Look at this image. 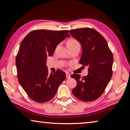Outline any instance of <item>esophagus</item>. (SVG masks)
<instances>
[{"label": "esophagus", "mask_w": 130, "mask_h": 130, "mask_svg": "<svg viewBox=\"0 0 130 130\" xmlns=\"http://www.w3.org/2000/svg\"><path fill=\"white\" fill-rule=\"evenodd\" d=\"M66 77H67V78H70V74L67 72V73H66Z\"/></svg>", "instance_id": "1"}]
</instances>
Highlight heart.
Here are the masks:
<instances>
[{
  "label": "heart",
  "instance_id": "heart-1",
  "mask_svg": "<svg viewBox=\"0 0 130 130\" xmlns=\"http://www.w3.org/2000/svg\"><path fill=\"white\" fill-rule=\"evenodd\" d=\"M76 43H78V42L76 40V39H71L68 41L67 45H68V44H76Z\"/></svg>",
  "mask_w": 130,
  "mask_h": 130
}]
</instances>
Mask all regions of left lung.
I'll list each match as a JSON object with an SVG mask.
<instances>
[{
	"label": "left lung",
	"instance_id": "obj_1",
	"mask_svg": "<svg viewBox=\"0 0 130 130\" xmlns=\"http://www.w3.org/2000/svg\"><path fill=\"white\" fill-rule=\"evenodd\" d=\"M69 32L82 47L79 63L88 67L87 76L81 77L77 74L70 76L77 84L72 93L84 102H92L102 95L111 80L113 61L112 53L105 38L93 28H77L70 30Z\"/></svg>",
	"mask_w": 130,
	"mask_h": 130
}]
</instances>
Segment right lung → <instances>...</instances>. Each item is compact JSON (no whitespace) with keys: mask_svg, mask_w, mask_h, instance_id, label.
I'll list each match as a JSON object with an SVG mask.
<instances>
[{"mask_svg":"<svg viewBox=\"0 0 130 130\" xmlns=\"http://www.w3.org/2000/svg\"><path fill=\"white\" fill-rule=\"evenodd\" d=\"M68 32V30H33L22 41L15 61L17 77L24 91L34 102L51 100L65 80L66 74L61 70L49 74L46 63L57 46L69 37Z\"/></svg>","mask_w":130,"mask_h":130,"instance_id":"obj_1","label":"right lung"}]
</instances>
